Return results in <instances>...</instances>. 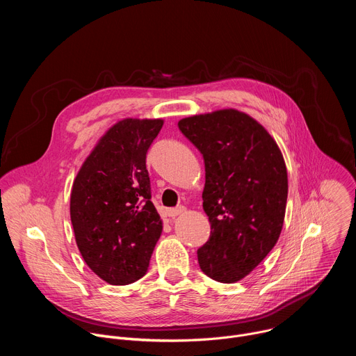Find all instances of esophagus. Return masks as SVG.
<instances>
[{"mask_svg": "<svg viewBox=\"0 0 356 356\" xmlns=\"http://www.w3.org/2000/svg\"><path fill=\"white\" fill-rule=\"evenodd\" d=\"M183 213H186V209H184L183 206L176 207V209H169V210H168V216H169L170 218H175V217H177V216H180V214H183Z\"/></svg>", "mask_w": 356, "mask_h": 356, "instance_id": "34e87169", "label": "esophagus"}]
</instances>
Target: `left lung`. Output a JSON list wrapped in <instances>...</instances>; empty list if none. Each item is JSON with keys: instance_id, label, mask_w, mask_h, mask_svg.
Segmentation results:
<instances>
[{"instance_id": "obj_1", "label": "left lung", "mask_w": 356, "mask_h": 356, "mask_svg": "<svg viewBox=\"0 0 356 356\" xmlns=\"http://www.w3.org/2000/svg\"><path fill=\"white\" fill-rule=\"evenodd\" d=\"M206 165L202 209L210 239L197 250L198 265L221 283L242 280L276 245L286 214L287 170L270 134L234 108L179 121Z\"/></svg>"}]
</instances>
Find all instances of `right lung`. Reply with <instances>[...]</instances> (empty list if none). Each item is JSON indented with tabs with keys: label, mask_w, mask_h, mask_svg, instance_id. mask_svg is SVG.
Here are the masks:
<instances>
[{
	"label": "right lung",
	"mask_w": 356,
	"mask_h": 356,
	"mask_svg": "<svg viewBox=\"0 0 356 356\" xmlns=\"http://www.w3.org/2000/svg\"><path fill=\"white\" fill-rule=\"evenodd\" d=\"M163 120L124 118L98 139L72 187L70 218L87 266L104 282L140 279L163 229L150 201L146 152Z\"/></svg>",
	"instance_id": "right-lung-1"
}]
</instances>
